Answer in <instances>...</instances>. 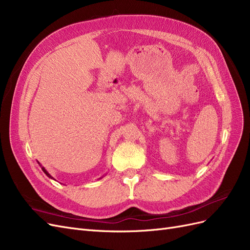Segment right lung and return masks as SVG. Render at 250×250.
<instances>
[{
    "instance_id": "right-lung-1",
    "label": "right lung",
    "mask_w": 250,
    "mask_h": 250,
    "mask_svg": "<svg viewBox=\"0 0 250 250\" xmlns=\"http://www.w3.org/2000/svg\"><path fill=\"white\" fill-rule=\"evenodd\" d=\"M39 165H40V166H41V168H42V171H43V173H44V174H46V175H47V176H48V177H49V178H51V179H54V178H53V177H52V176H51V175H50V173H49V172H48V171H47V170H46V169H44V168H43V167H42V165H41V164H40V163H39ZM101 178H102V177H101Z\"/></svg>"
}]
</instances>
